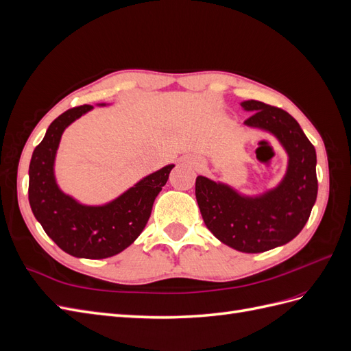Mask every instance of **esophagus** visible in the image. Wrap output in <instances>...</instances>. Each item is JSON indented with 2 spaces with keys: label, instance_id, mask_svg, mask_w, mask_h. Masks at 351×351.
<instances>
[{
  "label": "esophagus",
  "instance_id": "obj_1",
  "mask_svg": "<svg viewBox=\"0 0 351 351\" xmlns=\"http://www.w3.org/2000/svg\"><path fill=\"white\" fill-rule=\"evenodd\" d=\"M183 162L189 167H193V168H200L202 167V159L199 156H184Z\"/></svg>",
  "mask_w": 351,
  "mask_h": 351
}]
</instances>
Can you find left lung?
<instances>
[{"label":"left lung","mask_w":351,"mask_h":351,"mask_svg":"<svg viewBox=\"0 0 351 351\" xmlns=\"http://www.w3.org/2000/svg\"><path fill=\"white\" fill-rule=\"evenodd\" d=\"M253 112L244 124L274 134L289 154L282 182L261 196L199 176L196 200L205 226L219 241L244 253H261L291 241L311 217L317 195L316 151L293 117L261 101H244Z\"/></svg>","instance_id":"left-lung-1"}]
</instances>
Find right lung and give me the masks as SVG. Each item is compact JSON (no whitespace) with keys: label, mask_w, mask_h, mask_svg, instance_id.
Returning a JSON list of instances; mask_svg holds the SVG:
<instances>
[{"label":"right lung","mask_w":351,"mask_h":351,"mask_svg":"<svg viewBox=\"0 0 351 351\" xmlns=\"http://www.w3.org/2000/svg\"><path fill=\"white\" fill-rule=\"evenodd\" d=\"M105 105V104H101ZM92 105L67 110L51 123L29 165V204L35 218L57 246L84 259H105L123 252L141 236L155 197L165 186L169 164L146 176L121 196L102 206L82 205L62 193L54 176L61 134Z\"/></svg>","instance_id":"right-lung-1"}]
</instances>
